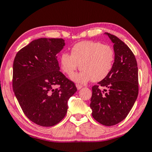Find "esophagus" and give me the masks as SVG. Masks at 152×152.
Masks as SVG:
<instances>
[{
	"label": "esophagus",
	"mask_w": 152,
	"mask_h": 152,
	"mask_svg": "<svg viewBox=\"0 0 152 152\" xmlns=\"http://www.w3.org/2000/svg\"><path fill=\"white\" fill-rule=\"evenodd\" d=\"M76 88H77L78 90H80L83 88V86L79 85V84H77V85H76Z\"/></svg>",
	"instance_id": "obj_1"
}]
</instances>
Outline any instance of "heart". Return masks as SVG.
<instances>
[{"instance_id":"1","label":"heart","mask_w":152,"mask_h":152,"mask_svg":"<svg viewBox=\"0 0 152 152\" xmlns=\"http://www.w3.org/2000/svg\"><path fill=\"white\" fill-rule=\"evenodd\" d=\"M114 51L111 46L100 42L83 41L73 46L71 54L63 53L59 57L62 70L72 76L78 69L82 70L72 76L78 83L90 80L97 82L110 74L114 62Z\"/></svg>"}]
</instances>
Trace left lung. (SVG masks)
<instances>
[{
	"mask_svg": "<svg viewBox=\"0 0 152 152\" xmlns=\"http://www.w3.org/2000/svg\"><path fill=\"white\" fill-rule=\"evenodd\" d=\"M114 44V62L110 74L92 88V116L104 126L122 121L129 114L138 95V68L128 46L114 35L104 33ZM99 87L105 88L101 90Z\"/></svg>",
	"mask_w": 152,
	"mask_h": 152,
	"instance_id": "left-lung-1",
	"label": "left lung"
}]
</instances>
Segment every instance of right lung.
Returning a JSON list of instances; mask_svg holds the SVG:
<instances>
[{
	"label": "right lung",
	"instance_id": "obj_1",
	"mask_svg": "<svg viewBox=\"0 0 152 152\" xmlns=\"http://www.w3.org/2000/svg\"><path fill=\"white\" fill-rule=\"evenodd\" d=\"M62 38L34 40L17 53L13 62L12 88L26 117L37 125L53 126L64 118L76 86L59 71L57 54ZM56 85L58 88H54Z\"/></svg>",
	"mask_w": 152,
	"mask_h": 152
}]
</instances>
